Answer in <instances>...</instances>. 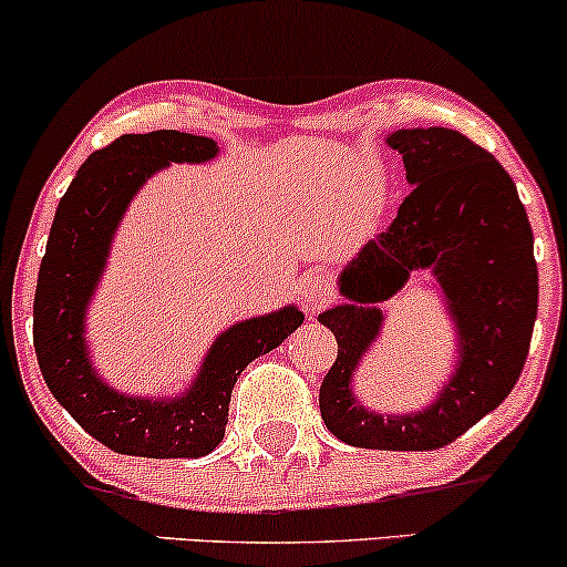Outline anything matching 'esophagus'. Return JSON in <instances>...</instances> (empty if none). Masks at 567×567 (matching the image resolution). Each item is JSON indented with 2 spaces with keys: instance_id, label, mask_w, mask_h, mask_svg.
Masks as SVG:
<instances>
[{
  "instance_id": "34e87169",
  "label": "esophagus",
  "mask_w": 567,
  "mask_h": 567,
  "mask_svg": "<svg viewBox=\"0 0 567 567\" xmlns=\"http://www.w3.org/2000/svg\"><path fill=\"white\" fill-rule=\"evenodd\" d=\"M333 298V282L324 275H309L298 285V301H301L303 311L309 317L320 315L324 306Z\"/></svg>"
}]
</instances>
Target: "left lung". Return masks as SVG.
Wrapping results in <instances>:
<instances>
[{
    "instance_id": "1",
    "label": "left lung",
    "mask_w": 567,
    "mask_h": 567,
    "mask_svg": "<svg viewBox=\"0 0 567 567\" xmlns=\"http://www.w3.org/2000/svg\"><path fill=\"white\" fill-rule=\"evenodd\" d=\"M383 141L402 154L413 188L392 226L338 275L347 301L317 317L338 341L320 413L347 445L434 451L496 410L523 373L538 311L533 231L509 173L458 130L408 127ZM415 270L443 292L456 333L454 368L424 409L379 414L355 396V370L380 337L382 303Z\"/></svg>"
}]
</instances>
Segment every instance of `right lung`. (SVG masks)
Wrapping results in <instances>:
<instances>
[{"mask_svg": "<svg viewBox=\"0 0 567 567\" xmlns=\"http://www.w3.org/2000/svg\"><path fill=\"white\" fill-rule=\"evenodd\" d=\"M218 152L213 138L178 130L122 135L112 146L90 154L58 202L34 296L39 370L71 419L114 453L199 458L216 451L229 421L237 375L303 322V311L288 303L229 324L202 357L192 383L173 396L127 394L95 368L87 343V309L130 202L171 162L202 165L216 159Z\"/></svg>", "mask_w": 567, "mask_h": 567, "instance_id": "obj_1", "label": "right lung"}]
</instances>
